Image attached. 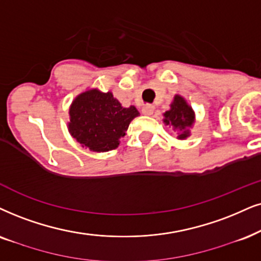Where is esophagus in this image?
Masks as SVG:
<instances>
[{
  "mask_svg": "<svg viewBox=\"0 0 261 261\" xmlns=\"http://www.w3.org/2000/svg\"><path fill=\"white\" fill-rule=\"evenodd\" d=\"M154 112V107L151 105H146L143 108H142V113L146 115H151Z\"/></svg>",
  "mask_w": 261,
  "mask_h": 261,
  "instance_id": "obj_1",
  "label": "esophagus"
}]
</instances>
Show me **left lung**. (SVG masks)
Instances as JSON below:
<instances>
[{
  "mask_svg": "<svg viewBox=\"0 0 261 261\" xmlns=\"http://www.w3.org/2000/svg\"><path fill=\"white\" fill-rule=\"evenodd\" d=\"M163 115L164 124L172 126L173 131H177L178 140H186L190 136V127L195 123V112L183 96L174 95L170 110Z\"/></svg>",
  "mask_w": 261,
  "mask_h": 261,
  "instance_id": "8db88e82",
  "label": "left lung"
}]
</instances>
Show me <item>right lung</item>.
Segmentation results:
<instances>
[{
    "mask_svg": "<svg viewBox=\"0 0 261 261\" xmlns=\"http://www.w3.org/2000/svg\"><path fill=\"white\" fill-rule=\"evenodd\" d=\"M68 133L83 148L105 153L118 148L120 138L140 112L135 106L123 107L111 91L96 88L81 92L72 101Z\"/></svg>",
    "mask_w": 261,
    "mask_h": 261,
    "instance_id": "add662e5",
    "label": "right lung"
}]
</instances>
